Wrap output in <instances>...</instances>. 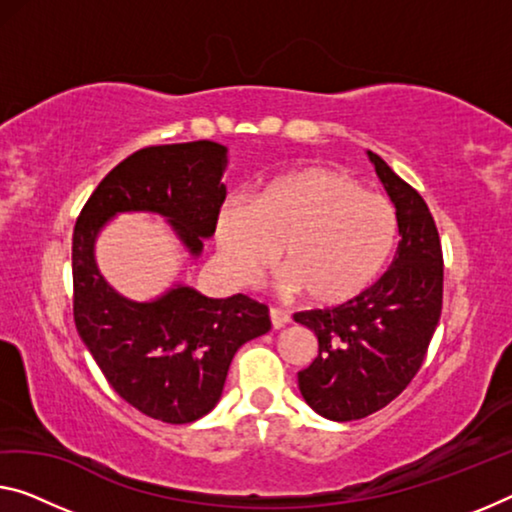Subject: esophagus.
Here are the masks:
<instances>
[{
  "label": "esophagus",
  "mask_w": 512,
  "mask_h": 512,
  "mask_svg": "<svg viewBox=\"0 0 512 512\" xmlns=\"http://www.w3.org/2000/svg\"><path fill=\"white\" fill-rule=\"evenodd\" d=\"M270 320H272V327L274 329H281V327L288 325L290 316H288L286 311H281V309H270Z\"/></svg>",
  "instance_id": "obj_1"
}]
</instances>
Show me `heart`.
<instances>
[{"instance_id": "b5f03b06", "label": "heart", "mask_w": 512, "mask_h": 512, "mask_svg": "<svg viewBox=\"0 0 512 512\" xmlns=\"http://www.w3.org/2000/svg\"><path fill=\"white\" fill-rule=\"evenodd\" d=\"M396 210L345 171L304 167L272 178L254 199L219 208L215 240L229 279L251 286L279 256L283 293L334 306L357 297L387 265Z\"/></svg>"}]
</instances>
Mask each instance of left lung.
<instances>
[{
  "instance_id": "8db88e82",
  "label": "left lung",
  "mask_w": 512,
  "mask_h": 512,
  "mask_svg": "<svg viewBox=\"0 0 512 512\" xmlns=\"http://www.w3.org/2000/svg\"><path fill=\"white\" fill-rule=\"evenodd\" d=\"M396 208L398 249L371 288L334 309L295 313L318 338V355L297 373L306 405L329 421H357L382 410L419 371L442 316L444 261L439 233L421 194L368 151Z\"/></svg>"
}]
</instances>
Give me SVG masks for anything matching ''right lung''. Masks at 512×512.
Wrapping results in <instances>:
<instances>
[{"mask_svg": "<svg viewBox=\"0 0 512 512\" xmlns=\"http://www.w3.org/2000/svg\"><path fill=\"white\" fill-rule=\"evenodd\" d=\"M226 153L208 139L132 153L102 178L75 224L77 332L125 403L164 423H192L219 403L235 352L270 332L267 306L240 293L215 300L183 281L153 300H130L102 277L96 242L112 219L148 212L199 258L226 199Z\"/></svg>", "mask_w": 512, "mask_h": 512, "instance_id": "right-lung-1", "label": "right lung"}]
</instances>
